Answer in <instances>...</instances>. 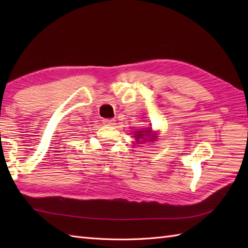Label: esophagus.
<instances>
[{"mask_svg": "<svg viewBox=\"0 0 248 248\" xmlns=\"http://www.w3.org/2000/svg\"><path fill=\"white\" fill-rule=\"evenodd\" d=\"M102 123H103V124H105V125H113V124H115V119L104 118V119L102 120Z\"/></svg>", "mask_w": 248, "mask_h": 248, "instance_id": "1", "label": "esophagus"}]
</instances>
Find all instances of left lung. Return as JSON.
Wrapping results in <instances>:
<instances>
[{"instance_id":"1","label":"left lung","mask_w":248,"mask_h":248,"mask_svg":"<svg viewBox=\"0 0 248 248\" xmlns=\"http://www.w3.org/2000/svg\"><path fill=\"white\" fill-rule=\"evenodd\" d=\"M156 133L152 132V129L150 127L140 129V131H135L133 138H135V141L138 144H144L146 141H155L156 140Z\"/></svg>"}]
</instances>
